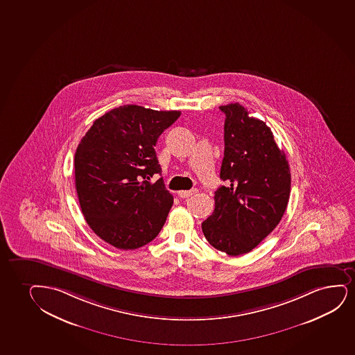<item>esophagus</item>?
Segmentation results:
<instances>
[{
    "label": "esophagus",
    "instance_id": "34e87169",
    "mask_svg": "<svg viewBox=\"0 0 355 355\" xmlns=\"http://www.w3.org/2000/svg\"><path fill=\"white\" fill-rule=\"evenodd\" d=\"M196 193V189H191V190H182V191H178V196L182 197V198H188V197L193 196V193Z\"/></svg>",
    "mask_w": 355,
    "mask_h": 355
}]
</instances>
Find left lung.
Instances as JSON below:
<instances>
[{
  "instance_id": "left-lung-1",
  "label": "left lung",
  "mask_w": 355,
  "mask_h": 355,
  "mask_svg": "<svg viewBox=\"0 0 355 355\" xmlns=\"http://www.w3.org/2000/svg\"><path fill=\"white\" fill-rule=\"evenodd\" d=\"M225 152L215 191L214 213L202 223L210 245L230 256L248 254L279 225L291 193L286 154L270 128L239 103L220 106Z\"/></svg>"
}]
</instances>
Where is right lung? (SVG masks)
<instances>
[{
	"instance_id": "add662e5",
	"label": "right lung",
	"mask_w": 355,
	"mask_h": 355,
	"mask_svg": "<svg viewBox=\"0 0 355 355\" xmlns=\"http://www.w3.org/2000/svg\"><path fill=\"white\" fill-rule=\"evenodd\" d=\"M180 111L123 105L96 119L75 152V188L96 236L121 250L148 244L162 231L173 197L155 154L159 136Z\"/></svg>"
}]
</instances>
